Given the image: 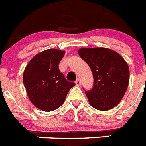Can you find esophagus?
Masks as SVG:
<instances>
[{"instance_id":"34e87169","label":"esophagus","mask_w":146,"mask_h":146,"mask_svg":"<svg viewBox=\"0 0 146 146\" xmlns=\"http://www.w3.org/2000/svg\"><path fill=\"white\" fill-rule=\"evenodd\" d=\"M75 84H76L77 86H80V85L81 84V81L80 80V79L76 80V81H75Z\"/></svg>"}]
</instances>
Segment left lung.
Instances as JSON below:
<instances>
[{"label":"left lung","instance_id":"8db88e82","mask_svg":"<svg viewBox=\"0 0 146 146\" xmlns=\"http://www.w3.org/2000/svg\"><path fill=\"white\" fill-rule=\"evenodd\" d=\"M78 54L93 72V87L86 91L90 105L108 111L119 104L127 89L130 69L119 53L105 47L80 48Z\"/></svg>","mask_w":146,"mask_h":146}]
</instances>
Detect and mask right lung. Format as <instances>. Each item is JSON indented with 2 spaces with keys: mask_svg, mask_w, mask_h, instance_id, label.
<instances>
[{
  "mask_svg": "<svg viewBox=\"0 0 146 146\" xmlns=\"http://www.w3.org/2000/svg\"><path fill=\"white\" fill-rule=\"evenodd\" d=\"M66 52L49 49L35 55L23 73V84L29 100L44 111H52L63 104L69 90L75 85L59 72Z\"/></svg>",
  "mask_w": 146,
  "mask_h": 146,
  "instance_id": "obj_1",
  "label": "right lung"
}]
</instances>
